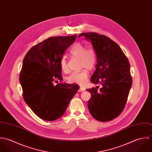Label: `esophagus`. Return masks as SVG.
<instances>
[{
	"mask_svg": "<svg viewBox=\"0 0 152 152\" xmlns=\"http://www.w3.org/2000/svg\"><path fill=\"white\" fill-rule=\"evenodd\" d=\"M85 91V89L84 88H79V89H78V92H83V91Z\"/></svg>",
	"mask_w": 152,
	"mask_h": 152,
	"instance_id": "1",
	"label": "esophagus"
}]
</instances>
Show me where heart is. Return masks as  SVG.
I'll use <instances>...</instances> for the list:
<instances>
[{
    "instance_id": "heart-1",
    "label": "heart",
    "mask_w": 152,
    "mask_h": 152,
    "mask_svg": "<svg viewBox=\"0 0 152 152\" xmlns=\"http://www.w3.org/2000/svg\"><path fill=\"white\" fill-rule=\"evenodd\" d=\"M86 48V46L83 44L77 43L72 47L69 53L73 56L80 58L82 67H86L88 69H91L96 64V55L92 49ZM60 66L64 72L68 71L67 61L65 56L63 57L60 60ZM88 77V72L87 69H84L78 72L71 73L68 77L67 80L69 83L83 85L86 83Z\"/></svg>"
}]
</instances>
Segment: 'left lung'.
I'll return each instance as SVG.
<instances>
[{
	"mask_svg": "<svg viewBox=\"0 0 152 152\" xmlns=\"http://www.w3.org/2000/svg\"><path fill=\"white\" fill-rule=\"evenodd\" d=\"M91 42L96 57L95 71L91 81L101 84L87 89L91 94L88 107L92 116L101 122L118 116L124 108L132 84L129 61L118 44L96 33H81Z\"/></svg>",
	"mask_w": 152,
	"mask_h": 152,
	"instance_id": "1",
	"label": "left lung"
}]
</instances>
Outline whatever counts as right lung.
<instances>
[{"label":"right lung","instance_id":"right-lung-1","mask_svg":"<svg viewBox=\"0 0 152 152\" xmlns=\"http://www.w3.org/2000/svg\"><path fill=\"white\" fill-rule=\"evenodd\" d=\"M76 34L51 37L31 47L25 56L19 80L26 103L40 118L53 121L63 115L80 86L62 81L60 60Z\"/></svg>","mask_w":152,"mask_h":152}]
</instances>
